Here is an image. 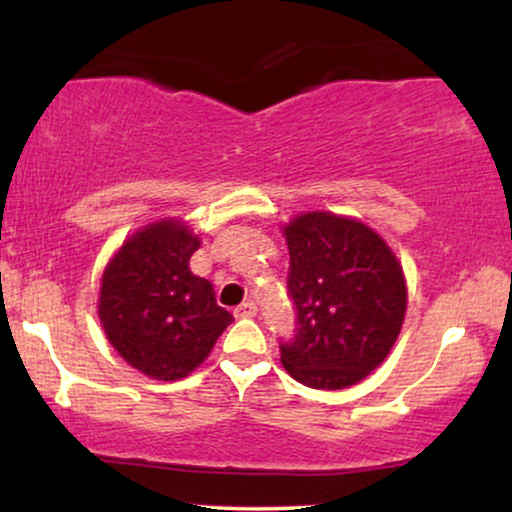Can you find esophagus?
I'll list each match as a JSON object with an SVG mask.
<instances>
[{"instance_id":"obj_1","label":"esophagus","mask_w":512,"mask_h":512,"mask_svg":"<svg viewBox=\"0 0 512 512\" xmlns=\"http://www.w3.org/2000/svg\"><path fill=\"white\" fill-rule=\"evenodd\" d=\"M255 315H257V305L252 301L238 305L236 308V317H240V320H245V317H255Z\"/></svg>"}]
</instances>
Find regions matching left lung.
Wrapping results in <instances>:
<instances>
[{"label":"left lung","mask_w":512,"mask_h":512,"mask_svg":"<svg viewBox=\"0 0 512 512\" xmlns=\"http://www.w3.org/2000/svg\"><path fill=\"white\" fill-rule=\"evenodd\" d=\"M296 337L281 363L298 383L344 390L385 361L402 332L407 279L373 228L332 211H305L284 228Z\"/></svg>","instance_id":"1"}]
</instances>
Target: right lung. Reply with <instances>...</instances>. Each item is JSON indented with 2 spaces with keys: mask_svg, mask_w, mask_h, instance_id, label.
<instances>
[{
  "mask_svg": "<svg viewBox=\"0 0 512 512\" xmlns=\"http://www.w3.org/2000/svg\"><path fill=\"white\" fill-rule=\"evenodd\" d=\"M199 238L180 219L139 228L105 264L98 317L132 368L163 383L204 363L233 315L216 305L214 286L190 272Z\"/></svg>",
  "mask_w": 512,
  "mask_h": 512,
  "instance_id": "right-lung-1",
  "label": "right lung"
}]
</instances>
